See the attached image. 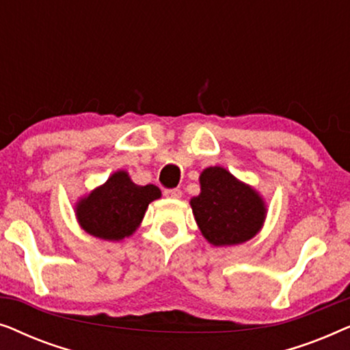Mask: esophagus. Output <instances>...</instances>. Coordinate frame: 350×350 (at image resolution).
<instances>
[{
    "label": "esophagus",
    "instance_id": "34e87169",
    "mask_svg": "<svg viewBox=\"0 0 350 350\" xmlns=\"http://www.w3.org/2000/svg\"><path fill=\"white\" fill-rule=\"evenodd\" d=\"M164 196L170 199H180L181 198V191L180 189H164Z\"/></svg>",
    "mask_w": 350,
    "mask_h": 350
}]
</instances>
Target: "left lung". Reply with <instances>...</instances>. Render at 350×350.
<instances>
[{"label":"left lung","mask_w":350,"mask_h":350,"mask_svg":"<svg viewBox=\"0 0 350 350\" xmlns=\"http://www.w3.org/2000/svg\"><path fill=\"white\" fill-rule=\"evenodd\" d=\"M199 181L200 194L189 204L200 232L212 245H237L256 236L265 223L266 205L252 186L223 167H208Z\"/></svg>","instance_id":"obj_1"}]
</instances>
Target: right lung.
<instances>
[{
    "label": "right lung",
    "mask_w": 350,
    "mask_h": 350,
    "mask_svg": "<svg viewBox=\"0 0 350 350\" xmlns=\"http://www.w3.org/2000/svg\"><path fill=\"white\" fill-rule=\"evenodd\" d=\"M161 198L154 185L138 186L127 172L113 174L98 188L76 204V218L90 236L105 241H121L140 226L148 205Z\"/></svg>",
    "instance_id": "right-lung-1"
}]
</instances>
